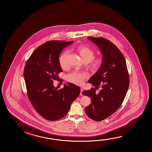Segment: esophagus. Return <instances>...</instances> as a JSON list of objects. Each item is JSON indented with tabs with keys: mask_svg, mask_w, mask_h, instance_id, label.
I'll use <instances>...</instances> for the list:
<instances>
[{
	"mask_svg": "<svg viewBox=\"0 0 152 152\" xmlns=\"http://www.w3.org/2000/svg\"><path fill=\"white\" fill-rule=\"evenodd\" d=\"M83 89L82 88H80V95H81V96H82V95H83V94H82V92H83Z\"/></svg>",
	"mask_w": 152,
	"mask_h": 152,
	"instance_id": "34e87169",
	"label": "esophagus"
}]
</instances>
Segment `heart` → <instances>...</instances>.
Here are the masks:
<instances>
[{
    "mask_svg": "<svg viewBox=\"0 0 152 152\" xmlns=\"http://www.w3.org/2000/svg\"><path fill=\"white\" fill-rule=\"evenodd\" d=\"M77 51L84 62L89 63V66L92 70L97 71L101 68L104 63V59L101 57L94 58L95 52L87 46L81 45L78 47ZM68 54V51H65L59 57V64L62 68H65L66 66V59ZM87 78V74L78 70H74L67 76L68 81L78 85H81L83 84L85 80Z\"/></svg>",
    "mask_w": 152,
    "mask_h": 152,
    "instance_id": "heart-1",
    "label": "heart"
}]
</instances>
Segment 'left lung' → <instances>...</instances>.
<instances>
[{"label":"left lung","mask_w":152,"mask_h":152,"mask_svg":"<svg viewBox=\"0 0 152 152\" xmlns=\"http://www.w3.org/2000/svg\"><path fill=\"white\" fill-rule=\"evenodd\" d=\"M87 39L98 47L104 63L88 82L96 88L101 87L99 93H96L94 88L82 93L91 100L85 110L90 119L101 121L121 106L128 91L130 78L126 59L115 44L103 37H89Z\"/></svg>","instance_id":"left-lung-1"}]
</instances>
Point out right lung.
<instances>
[{
  "label": "right lung",
  "mask_w": 152,
  "mask_h": 152,
  "mask_svg": "<svg viewBox=\"0 0 152 152\" xmlns=\"http://www.w3.org/2000/svg\"><path fill=\"white\" fill-rule=\"evenodd\" d=\"M73 41H50L39 46L24 67L23 76L28 96L37 112L44 118L55 121L67 113L80 92L78 86L68 83L55 87L53 80L62 72L59 54Z\"/></svg>",
  "instance_id": "add662e5"
}]
</instances>
